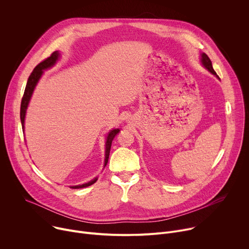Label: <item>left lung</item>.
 Here are the masks:
<instances>
[{
	"label": "left lung",
	"mask_w": 249,
	"mask_h": 249,
	"mask_svg": "<svg viewBox=\"0 0 249 249\" xmlns=\"http://www.w3.org/2000/svg\"><path fill=\"white\" fill-rule=\"evenodd\" d=\"M201 62H202L203 65H205L206 69H208L213 74H214L215 76L218 77V75L216 74V72H215L214 70L213 69V64H212V61H211L210 57H209L206 53H202V54H201ZM218 78H219V77H218Z\"/></svg>",
	"instance_id": "1"
}]
</instances>
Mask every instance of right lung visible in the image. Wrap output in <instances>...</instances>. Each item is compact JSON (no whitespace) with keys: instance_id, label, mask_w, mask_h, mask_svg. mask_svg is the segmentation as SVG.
<instances>
[{"instance_id":"1","label":"right lung","mask_w":249,"mask_h":249,"mask_svg":"<svg viewBox=\"0 0 249 249\" xmlns=\"http://www.w3.org/2000/svg\"><path fill=\"white\" fill-rule=\"evenodd\" d=\"M59 57V53L58 52H54L51 54V56H49L48 58L43 59L41 62H39L33 71V72L31 73V75L29 76L28 82H27V86L25 89L24 92V96L21 98V103H20V122H21V126L24 128L25 126V116H26V111L30 102V99L32 97V94L34 92V89L37 83V81L39 80L40 76L42 75V72L44 70H48L50 67H52L53 65H54V63L56 62V60ZM119 129H113L109 132L107 139H106V149H105V163L104 166L107 165L108 163V159H109V153H110V149H111V144L113 139L116 136V135L119 133ZM97 180V178H95L94 179H92L91 182H88L87 184H83V185H79V186H73L71 187V189H82V188H86L91 186L92 184H94Z\"/></svg>"}]
</instances>
